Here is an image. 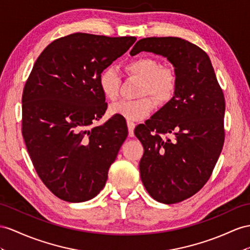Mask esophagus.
Here are the masks:
<instances>
[{
  "label": "esophagus",
  "instance_id": "1",
  "mask_svg": "<svg viewBox=\"0 0 250 250\" xmlns=\"http://www.w3.org/2000/svg\"><path fill=\"white\" fill-rule=\"evenodd\" d=\"M127 130H129V136L133 137L134 136V129H135V124L132 123V121H127Z\"/></svg>",
  "mask_w": 250,
  "mask_h": 250
}]
</instances>
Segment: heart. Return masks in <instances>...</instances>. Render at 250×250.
<instances>
[{
  "label": "heart",
  "instance_id": "1",
  "mask_svg": "<svg viewBox=\"0 0 250 250\" xmlns=\"http://www.w3.org/2000/svg\"><path fill=\"white\" fill-rule=\"evenodd\" d=\"M125 72L129 76L138 77L143 80L140 94L146 95L137 100H123L110 107L112 115H117L127 120H139L148 116L155 106L148 94L152 95L159 104H167L174 97L177 88V79L174 70L162 66L161 62L152 57H137L125 65ZM121 78L117 70L106 67L99 77V87L108 100H116L119 96Z\"/></svg>",
  "mask_w": 250,
  "mask_h": 250
}]
</instances>
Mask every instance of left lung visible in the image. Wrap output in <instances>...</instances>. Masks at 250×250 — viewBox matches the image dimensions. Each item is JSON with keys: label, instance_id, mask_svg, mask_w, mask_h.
I'll return each instance as SVG.
<instances>
[{"label": "left lung", "instance_id": "left-lung-1", "mask_svg": "<svg viewBox=\"0 0 250 250\" xmlns=\"http://www.w3.org/2000/svg\"><path fill=\"white\" fill-rule=\"evenodd\" d=\"M150 52L175 67L174 97L145 125L136 126L144 146L140 178L148 193L164 204L183 202L208 182L225 140V98L208 55L181 38H145L131 56Z\"/></svg>", "mask_w": 250, "mask_h": 250}]
</instances>
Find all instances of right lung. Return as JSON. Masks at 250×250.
<instances>
[{
    "label": "right lung",
    "instance_id": "add662e5",
    "mask_svg": "<svg viewBox=\"0 0 250 250\" xmlns=\"http://www.w3.org/2000/svg\"><path fill=\"white\" fill-rule=\"evenodd\" d=\"M136 41L76 33L55 40L38 57L22 95V135L37 174L57 197L92 200L104 189L110 166L127 136L106 111L99 77Z\"/></svg>",
    "mask_w": 250,
    "mask_h": 250
}]
</instances>
